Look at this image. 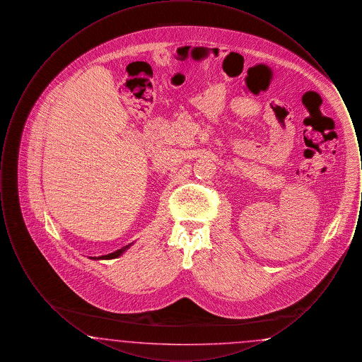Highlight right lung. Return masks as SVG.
<instances>
[{
    "instance_id": "obj_1",
    "label": "right lung",
    "mask_w": 362,
    "mask_h": 362,
    "mask_svg": "<svg viewBox=\"0 0 362 362\" xmlns=\"http://www.w3.org/2000/svg\"><path fill=\"white\" fill-rule=\"evenodd\" d=\"M132 244H129V245H126V247H123V248H121V250H118V251H115V252H112V254H108V255H103V257H99V258H96V257H89L90 259H115V258H119L121 257L122 254L130 247Z\"/></svg>"
}]
</instances>
